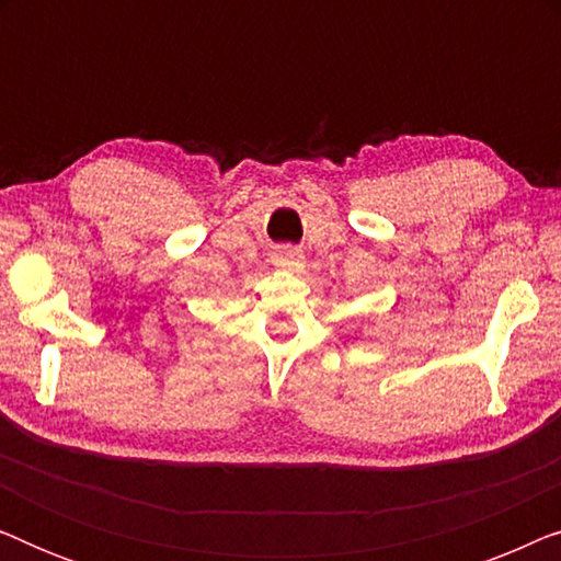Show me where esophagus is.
<instances>
[{
	"instance_id": "1",
	"label": "esophagus",
	"mask_w": 561,
	"mask_h": 561,
	"mask_svg": "<svg viewBox=\"0 0 561 561\" xmlns=\"http://www.w3.org/2000/svg\"><path fill=\"white\" fill-rule=\"evenodd\" d=\"M275 265L288 267V271H301L304 267V250L294 248V244H280L275 250Z\"/></svg>"
}]
</instances>
